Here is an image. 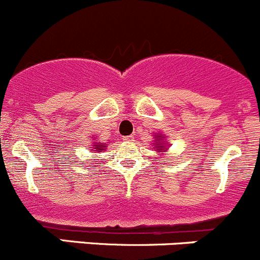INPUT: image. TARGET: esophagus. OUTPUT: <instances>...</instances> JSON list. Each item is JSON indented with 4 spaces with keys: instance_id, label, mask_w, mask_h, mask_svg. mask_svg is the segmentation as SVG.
Wrapping results in <instances>:
<instances>
[{
    "instance_id": "1",
    "label": "esophagus",
    "mask_w": 260,
    "mask_h": 260,
    "mask_svg": "<svg viewBox=\"0 0 260 260\" xmlns=\"http://www.w3.org/2000/svg\"><path fill=\"white\" fill-rule=\"evenodd\" d=\"M123 140H125L126 143H133L135 140V137H134V135H130V137H125V138H123Z\"/></svg>"
}]
</instances>
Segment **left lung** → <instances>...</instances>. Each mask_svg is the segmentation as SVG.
I'll list each match as a JSON object with an SVG mask.
<instances>
[{
	"instance_id": "obj_1",
	"label": "left lung",
	"mask_w": 260,
	"mask_h": 260,
	"mask_svg": "<svg viewBox=\"0 0 260 260\" xmlns=\"http://www.w3.org/2000/svg\"><path fill=\"white\" fill-rule=\"evenodd\" d=\"M153 137H154L153 148H154V150H157V153L162 154V153L169 152L170 144L167 142V138H166L165 134H162V133H155Z\"/></svg>"
}]
</instances>
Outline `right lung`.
<instances>
[{
  "instance_id": "add662e5",
  "label": "right lung",
  "mask_w": 260,
  "mask_h": 260,
  "mask_svg": "<svg viewBox=\"0 0 260 260\" xmlns=\"http://www.w3.org/2000/svg\"><path fill=\"white\" fill-rule=\"evenodd\" d=\"M91 145L89 148H91V150H94L95 153H100L102 152V150H106L107 149V143H102V142H98L97 140V137L95 135H93L91 137Z\"/></svg>"
}]
</instances>
